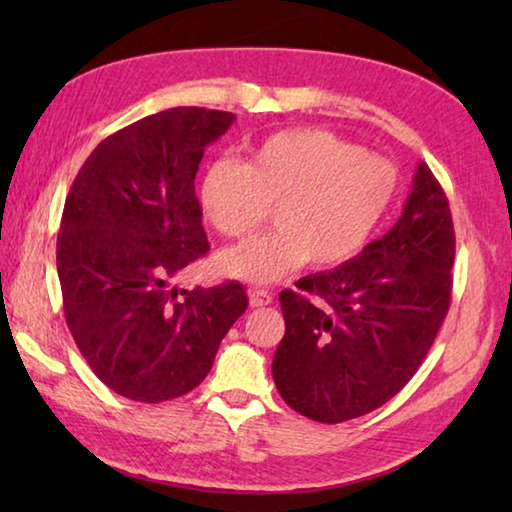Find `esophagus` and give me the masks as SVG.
I'll return each mask as SVG.
<instances>
[{
	"instance_id": "1",
	"label": "esophagus",
	"mask_w": 512,
	"mask_h": 512,
	"mask_svg": "<svg viewBox=\"0 0 512 512\" xmlns=\"http://www.w3.org/2000/svg\"><path fill=\"white\" fill-rule=\"evenodd\" d=\"M248 302H250V307H266L273 302V293L264 291V289H253L248 293Z\"/></svg>"
}]
</instances>
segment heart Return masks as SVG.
I'll use <instances>...</instances> for the list:
<instances>
[{
    "instance_id": "obj_1",
    "label": "heart",
    "mask_w": 512,
    "mask_h": 512,
    "mask_svg": "<svg viewBox=\"0 0 512 512\" xmlns=\"http://www.w3.org/2000/svg\"><path fill=\"white\" fill-rule=\"evenodd\" d=\"M391 162L320 128H291L253 146L246 164L216 160L198 187L205 219L241 239L275 207L277 230L216 259L244 282H275L298 266H341L361 253L393 203Z\"/></svg>"
}]
</instances>
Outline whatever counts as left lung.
<instances>
[{"instance_id":"obj_1","label":"left lung","mask_w":512,"mask_h":512,"mask_svg":"<svg viewBox=\"0 0 512 512\" xmlns=\"http://www.w3.org/2000/svg\"><path fill=\"white\" fill-rule=\"evenodd\" d=\"M456 237L443 187L420 162L404 212L334 271L284 289L273 357L282 400L336 424L379 409L409 384L452 302Z\"/></svg>"}]
</instances>
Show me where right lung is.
Instances as JSON below:
<instances>
[{
  "label": "right lung",
  "instance_id": "right-lung-1",
  "mask_svg": "<svg viewBox=\"0 0 512 512\" xmlns=\"http://www.w3.org/2000/svg\"><path fill=\"white\" fill-rule=\"evenodd\" d=\"M232 121L194 106L155 112L106 137L67 194L56 244L67 327L94 375L128 400L194 391L248 307L239 282L173 287L210 250L194 180Z\"/></svg>",
  "mask_w": 512,
  "mask_h": 512
}]
</instances>
